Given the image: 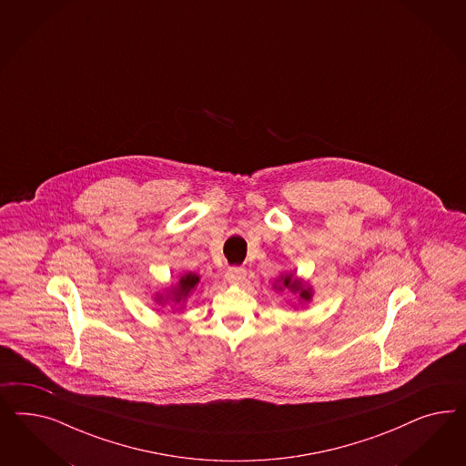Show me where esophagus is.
Listing matches in <instances>:
<instances>
[{"mask_svg":"<svg viewBox=\"0 0 466 466\" xmlns=\"http://www.w3.org/2000/svg\"><path fill=\"white\" fill-rule=\"evenodd\" d=\"M246 275H248V271H246V268H242V267H230L226 271V279L230 283L244 282Z\"/></svg>","mask_w":466,"mask_h":466,"instance_id":"esophagus-1","label":"esophagus"}]
</instances>
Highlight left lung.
<instances>
[{"label": "left lung", "instance_id": "8db88e82", "mask_svg": "<svg viewBox=\"0 0 466 466\" xmlns=\"http://www.w3.org/2000/svg\"><path fill=\"white\" fill-rule=\"evenodd\" d=\"M279 283H280V287H277V289L290 290L292 294H297V296L300 297L302 302H309L310 299H312V289H310L309 285L296 279L292 273L282 275L279 279Z\"/></svg>", "mask_w": 466, "mask_h": 466}]
</instances>
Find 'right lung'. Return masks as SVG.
<instances>
[{"label": "right lung", "mask_w": 466, "mask_h": 466, "mask_svg": "<svg viewBox=\"0 0 466 466\" xmlns=\"http://www.w3.org/2000/svg\"><path fill=\"white\" fill-rule=\"evenodd\" d=\"M198 282H199V277L197 273H186L172 289H167L166 300H172L174 304H183L187 296L197 289ZM157 300L158 302L164 300V296H157Z\"/></svg>", "instance_id": "1"}]
</instances>
